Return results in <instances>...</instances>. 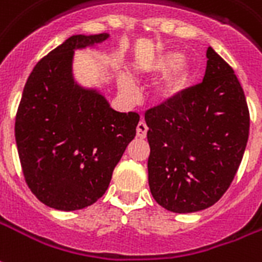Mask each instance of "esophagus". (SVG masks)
<instances>
[{
	"mask_svg": "<svg viewBox=\"0 0 262 262\" xmlns=\"http://www.w3.org/2000/svg\"><path fill=\"white\" fill-rule=\"evenodd\" d=\"M147 130H148V127H147L146 123L143 121L139 122V125H137L136 127L137 137H139V139H144V137L147 136Z\"/></svg>",
	"mask_w": 262,
	"mask_h": 262,
	"instance_id": "1",
	"label": "esophagus"
}]
</instances>
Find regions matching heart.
Masks as SVG:
<instances>
[{
    "label": "heart",
    "mask_w": 262,
    "mask_h": 262,
    "mask_svg": "<svg viewBox=\"0 0 262 262\" xmlns=\"http://www.w3.org/2000/svg\"><path fill=\"white\" fill-rule=\"evenodd\" d=\"M139 72L148 77H158L166 73L158 86V94L162 98H172L185 89L190 76L191 67L190 62L186 58H182L179 52L168 51L141 65ZM118 84L126 97L135 98L137 96L136 83L130 76L121 75Z\"/></svg>",
    "instance_id": "heart-1"
}]
</instances>
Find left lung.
I'll list each match as a JSON object with an SVG mask.
<instances>
[{"instance_id": "8db88e82", "label": "left lung", "mask_w": 262, "mask_h": 262, "mask_svg": "<svg viewBox=\"0 0 262 262\" xmlns=\"http://www.w3.org/2000/svg\"><path fill=\"white\" fill-rule=\"evenodd\" d=\"M148 185L165 210L214 205L228 190L249 140L250 114L233 69L211 47L203 82L144 115Z\"/></svg>"}]
</instances>
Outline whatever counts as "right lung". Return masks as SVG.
<instances>
[{"mask_svg":"<svg viewBox=\"0 0 262 262\" xmlns=\"http://www.w3.org/2000/svg\"><path fill=\"white\" fill-rule=\"evenodd\" d=\"M110 37L75 34L40 59L23 89L15 137L25 180L42 204L76 211L94 204L136 136L140 116L118 112L73 77L76 50Z\"/></svg>","mask_w":262,"mask_h":262,"instance_id":"1","label":"right lung"}]
</instances>
